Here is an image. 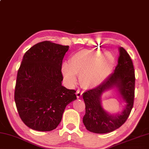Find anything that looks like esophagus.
<instances>
[{
  "mask_svg": "<svg viewBox=\"0 0 149 149\" xmlns=\"http://www.w3.org/2000/svg\"><path fill=\"white\" fill-rule=\"evenodd\" d=\"M82 93H83V92L80 91L79 89H77V91H76V95H77V98H80V97H81V96L82 95Z\"/></svg>",
  "mask_w": 149,
  "mask_h": 149,
  "instance_id": "esophagus-1",
  "label": "esophagus"
}]
</instances>
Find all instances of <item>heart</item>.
<instances>
[{
  "label": "heart",
  "instance_id": "heart-1",
  "mask_svg": "<svg viewBox=\"0 0 149 149\" xmlns=\"http://www.w3.org/2000/svg\"><path fill=\"white\" fill-rule=\"evenodd\" d=\"M99 49H81L74 53L69 60V64L63 63V77L70 85L77 83V75L81 77V84L87 88L100 86L111 74L115 58L111 53L102 55Z\"/></svg>",
  "mask_w": 149,
  "mask_h": 149
}]
</instances>
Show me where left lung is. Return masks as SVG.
<instances>
[{"label": "left lung", "instance_id": "obj_1", "mask_svg": "<svg viewBox=\"0 0 149 149\" xmlns=\"http://www.w3.org/2000/svg\"><path fill=\"white\" fill-rule=\"evenodd\" d=\"M119 49L118 64L114 72L100 86L83 93L86 104L83 123L87 130L92 133H107L119 128L126 121L133 107L135 76L133 62L123 47ZM113 88L118 89L126 105L121 112L110 114L102 107L101 96Z\"/></svg>", "mask_w": 149, "mask_h": 149}]
</instances>
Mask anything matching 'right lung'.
<instances>
[{
  "mask_svg": "<svg viewBox=\"0 0 149 149\" xmlns=\"http://www.w3.org/2000/svg\"><path fill=\"white\" fill-rule=\"evenodd\" d=\"M69 46L49 41L39 42L24 54L15 91L20 119L38 131L55 129L70 103L77 99L74 89L62 85V60Z\"/></svg>",
  "mask_w": 149,
  "mask_h": 149,
  "instance_id": "add662e5",
  "label": "right lung"
}]
</instances>
